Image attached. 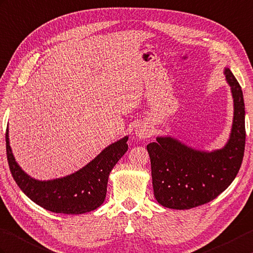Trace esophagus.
<instances>
[{"label":"esophagus","instance_id":"esophagus-1","mask_svg":"<svg viewBox=\"0 0 253 253\" xmlns=\"http://www.w3.org/2000/svg\"><path fill=\"white\" fill-rule=\"evenodd\" d=\"M151 129L149 126H146L144 124L142 125H139L137 128H136V132H134V134H136V137H138L139 139H146L149 138L151 136Z\"/></svg>","mask_w":253,"mask_h":253}]
</instances>
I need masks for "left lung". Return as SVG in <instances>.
<instances>
[{"label": "left lung", "mask_w": 253, "mask_h": 253, "mask_svg": "<svg viewBox=\"0 0 253 253\" xmlns=\"http://www.w3.org/2000/svg\"><path fill=\"white\" fill-rule=\"evenodd\" d=\"M224 75L234 113L223 148L198 150L171 136H158L156 142L146 145L154 196L164 207L184 210L207 204L225 191L239 171L246 142L244 95L230 69H224Z\"/></svg>", "instance_id": "left-lung-1"}]
</instances>
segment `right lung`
I'll return each instance as SVG.
<instances>
[{
	"mask_svg": "<svg viewBox=\"0 0 253 253\" xmlns=\"http://www.w3.org/2000/svg\"><path fill=\"white\" fill-rule=\"evenodd\" d=\"M128 136L108 145L92 161L66 177L38 180L23 171L9 144L6 130V154L11 175L20 190L31 199L51 212L82 214L97 209L107 195L111 170L128 150Z\"/></svg>",
	"mask_w": 253,
	"mask_h": 253,
	"instance_id": "obj_1",
	"label": "right lung"
}]
</instances>
